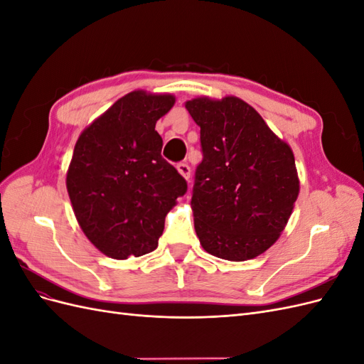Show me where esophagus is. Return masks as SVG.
<instances>
[{
  "label": "esophagus",
  "mask_w": 364,
  "mask_h": 364,
  "mask_svg": "<svg viewBox=\"0 0 364 364\" xmlns=\"http://www.w3.org/2000/svg\"><path fill=\"white\" fill-rule=\"evenodd\" d=\"M176 168H178V171L181 173V176H183L185 179H188V178H190L191 168H190V165L186 164V162H179L178 165H176Z\"/></svg>",
  "instance_id": "34e87169"
}]
</instances>
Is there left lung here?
Masks as SVG:
<instances>
[{
    "instance_id": "1",
    "label": "left lung",
    "mask_w": 364,
    "mask_h": 364,
    "mask_svg": "<svg viewBox=\"0 0 364 364\" xmlns=\"http://www.w3.org/2000/svg\"><path fill=\"white\" fill-rule=\"evenodd\" d=\"M185 107L203 151L191 199L200 245L228 261L255 258L277 243L299 196L293 150L238 97H197Z\"/></svg>"
}]
</instances>
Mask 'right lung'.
Listing matches in <instances>:
<instances>
[{
	"label": "right lung",
	"mask_w": 364,
	"mask_h": 364,
	"mask_svg": "<svg viewBox=\"0 0 364 364\" xmlns=\"http://www.w3.org/2000/svg\"><path fill=\"white\" fill-rule=\"evenodd\" d=\"M171 94L132 91L95 118L77 139L67 171L74 215L91 243L114 259L158 247L165 215L186 182L161 156L156 121Z\"/></svg>",
	"instance_id": "add662e5"
}]
</instances>
